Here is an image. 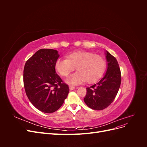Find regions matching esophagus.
Listing matches in <instances>:
<instances>
[{
  "label": "esophagus",
  "mask_w": 147,
  "mask_h": 147,
  "mask_svg": "<svg viewBox=\"0 0 147 147\" xmlns=\"http://www.w3.org/2000/svg\"><path fill=\"white\" fill-rule=\"evenodd\" d=\"M75 88V87L74 86H72V85H70V86H69L70 90H74Z\"/></svg>",
  "instance_id": "34e87169"
}]
</instances>
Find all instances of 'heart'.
I'll list each match as a JSON object with an SVG mask.
<instances>
[{"mask_svg":"<svg viewBox=\"0 0 147 147\" xmlns=\"http://www.w3.org/2000/svg\"><path fill=\"white\" fill-rule=\"evenodd\" d=\"M75 68L77 72L66 80L69 84H78L84 82L91 83L99 80L107 68L103 57L90 51H76L67 56V59L59 58L55 63V69L61 76L67 77Z\"/></svg>","mask_w":147,"mask_h":147,"instance_id":"b5f03b06","label":"heart"}]
</instances>
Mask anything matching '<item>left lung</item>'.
<instances>
[{"label":"left lung","mask_w":147,"mask_h":147,"mask_svg":"<svg viewBox=\"0 0 147 147\" xmlns=\"http://www.w3.org/2000/svg\"><path fill=\"white\" fill-rule=\"evenodd\" d=\"M107 70L104 77L96 84L86 88L84 101L89 107L101 110L109 107L114 100L121 84V75L118 61L106 51Z\"/></svg>","instance_id":"obj_1"}]
</instances>
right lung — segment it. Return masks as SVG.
Instances as JSON below:
<instances>
[{"label":"right lung","mask_w":147,"mask_h":147,"mask_svg":"<svg viewBox=\"0 0 147 147\" xmlns=\"http://www.w3.org/2000/svg\"><path fill=\"white\" fill-rule=\"evenodd\" d=\"M59 55L53 49H40L26 61L23 82L26 94L35 108L47 113L56 112L63 104L69 86L56 73Z\"/></svg>","instance_id":"obj_1"}]
</instances>
